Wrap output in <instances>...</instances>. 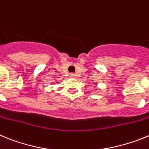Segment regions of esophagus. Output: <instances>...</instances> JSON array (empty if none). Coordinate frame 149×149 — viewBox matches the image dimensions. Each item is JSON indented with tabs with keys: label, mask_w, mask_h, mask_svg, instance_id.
I'll use <instances>...</instances> for the list:
<instances>
[{
	"label": "esophagus",
	"mask_w": 149,
	"mask_h": 149,
	"mask_svg": "<svg viewBox=\"0 0 149 149\" xmlns=\"http://www.w3.org/2000/svg\"><path fill=\"white\" fill-rule=\"evenodd\" d=\"M70 76H71V77H73V76H74V74H73V73H71Z\"/></svg>",
	"instance_id": "1"
}]
</instances>
